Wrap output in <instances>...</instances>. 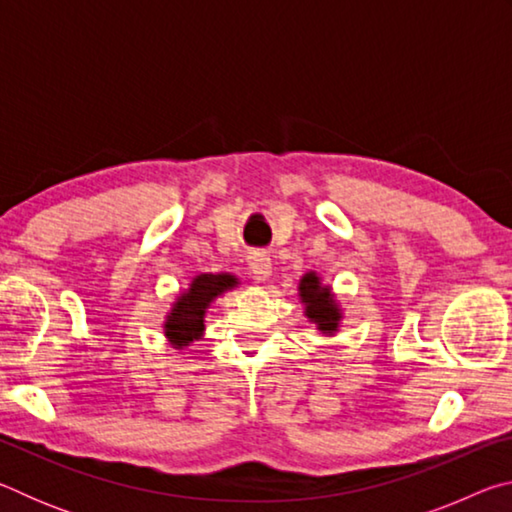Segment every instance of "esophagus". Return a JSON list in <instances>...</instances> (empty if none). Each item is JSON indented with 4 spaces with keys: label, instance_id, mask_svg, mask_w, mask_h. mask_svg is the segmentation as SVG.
<instances>
[{
    "label": "esophagus",
    "instance_id": "esophagus-1",
    "mask_svg": "<svg viewBox=\"0 0 512 512\" xmlns=\"http://www.w3.org/2000/svg\"><path fill=\"white\" fill-rule=\"evenodd\" d=\"M248 268H250V273H253V277L255 280H259V282H264V280H268V277H271V257H268L266 253H250L248 255Z\"/></svg>",
    "mask_w": 512,
    "mask_h": 512
}]
</instances>
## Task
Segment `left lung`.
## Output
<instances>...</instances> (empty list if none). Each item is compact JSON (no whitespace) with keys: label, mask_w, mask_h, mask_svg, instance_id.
I'll return each instance as SVG.
<instances>
[{"label":"left lung","mask_w":512,"mask_h":512,"mask_svg":"<svg viewBox=\"0 0 512 512\" xmlns=\"http://www.w3.org/2000/svg\"><path fill=\"white\" fill-rule=\"evenodd\" d=\"M298 291L302 305H305V316L311 323H316V327L325 336H332L336 329H339V323L343 318L341 309L334 300L332 289L320 282V277L311 271L302 275Z\"/></svg>","instance_id":"1"}]
</instances>
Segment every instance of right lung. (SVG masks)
I'll return each instance as SVG.
<instances>
[{"label":"right lung","instance_id":"1","mask_svg":"<svg viewBox=\"0 0 512 512\" xmlns=\"http://www.w3.org/2000/svg\"><path fill=\"white\" fill-rule=\"evenodd\" d=\"M239 280L230 273H201L196 275L189 289L173 302L171 311L164 320V336L173 348H185L196 339H201L205 329V311L214 298L235 289Z\"/></svg>","mask_w":512,"mask_h":512}]
</instances>
